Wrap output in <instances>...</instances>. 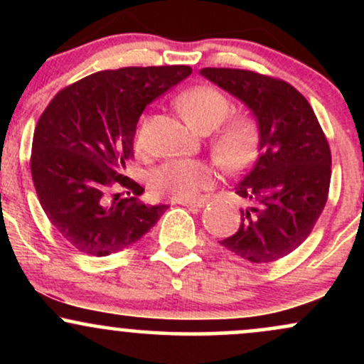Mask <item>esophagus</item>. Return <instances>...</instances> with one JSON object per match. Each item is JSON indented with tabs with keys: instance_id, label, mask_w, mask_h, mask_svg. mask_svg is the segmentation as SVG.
<instances>
[{
	"instance_id": "esophagus-1",
	"label": "esophagus",
	"mask_w": 364,
	"mask_h": 364,
	"mask_svg": "<svg viewBox=\"0 0 364 364\" xmlns=\"http://www.w3.org/2000/svg\"><path fill=\"white\" fill-rule=\"evenodd\" d=\"M174 203H179V205H185L190 208H202L207 205V200H176Z\"/></svg>"
}]
</instances>
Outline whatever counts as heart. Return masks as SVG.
<instances>
[{"label":"heart","mask_w":364,"mask_h":364,"mask_svg":"<svg viewBox=\"0 0 364 364\" xmlns=\"http://www.w3.org/2000/svg\"><path fill=\"white\" fill-rule=\"evenodd\" d=\"M178 107L191 127L210 132L231 114L232 102L220 90L208 85L191 87L179 94ZM262 141V129L253 114H237L220 127L210 140L212 156L229 173H240L253 164ZM136 149L147 145V118L140 121L135 135ZM215 168L200 159H174L152 174V188L157 195L173 200L195 198L200 191L215 183Z\"/></svg>","instance_id":"1"}]
</instances>
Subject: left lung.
Here are the masks:
<instances>
[{
    "label": "left lung",
    "instance_id": "left-lung-1",
    "mask_svg": "<svg viewBox=\"0 0 364 364\" xmlns=\"http://www.w3.org/2000/svg\"><path fill=\"white\" fill-rule=\"evenodd\" d=\"M203 77L252 109L262 129L260 156L236 193L241 210L224 248L252 263H270L310 236L328 198L332 156L310 102L291 83L250 70L203 68Z\"/></svg>",
    "mask_w": 364,
    "mask_h": 364
}]
</instances>
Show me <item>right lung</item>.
Returning a JSON list of instances; mask_svg holds the SVG:
<instances>
[{
    "instance_id": "obj_1",
    "label": "right lung",
    "mask_w": 364,
    "mask_h": 364,
    "mask_svg": "<svg viewBox=\"0 0 364 364\" xmlns=\"http://www.w3.org/2000/svg\"><path fill=\"white\" fill-rule=\"evenodd\" d=\"M191 73L186 65L104 70L58 92L34 132L31 173L41 207L78 252L106 257L136 243L168 205L121 198L141 195L123 176L147 104ZM129 191L127 193L129 195Z\"/></svg>"
}]
</instances>
